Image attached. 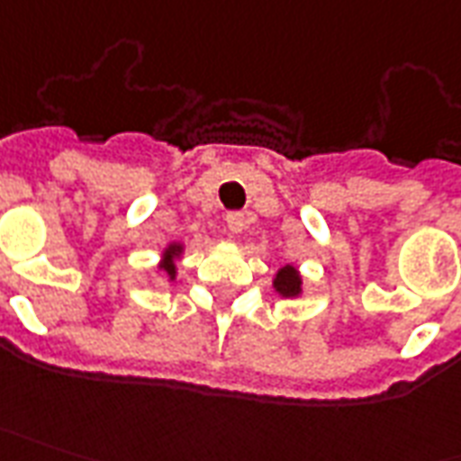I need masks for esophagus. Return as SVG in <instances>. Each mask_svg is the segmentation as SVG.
I'll return each instance as SVG.
<instances>
[{"mask_svg": "<svg viewBox=\"0 0 461 461\" xmlns=\"http://www.w3.org/2000/svg\"><path fill=\"white\" fill-rule=\"evenodd\" d=\"M244 224H247V220H244V214L241 212L227 214V230H230V234H241Z\"/></svg>", "mask_w": 461, "mask_h": 461, "instance_id": "esophagus-1", "label": "esophagus"}]
</instances>
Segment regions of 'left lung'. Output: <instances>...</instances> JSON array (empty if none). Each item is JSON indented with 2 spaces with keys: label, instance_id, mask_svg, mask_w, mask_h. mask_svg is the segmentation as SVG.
Listing matches in <instances>:
<instances>
[{
  "label": "left lung",
  "instance_id": "obj_1",
  "mask_svg": "<svg viewBox=\"0 0 461 461\" xmlns=\"http://www.w3.org/2000/svg\"><path fill=\"white\" fill-rule=\"evenodd\" d=\"M274 291L281 298H300L303 295V276H300L298 266L283 264L274 274Z\"/></svg>",
  "mask_w": 461,
  "mask_h": 461
}]
</instances>
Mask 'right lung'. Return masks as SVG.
Masks as SVG:
<instances>
[{"label":"right lung","instance_id":"add662e5","mask_svg":"<svg viewBox=\"0 0 461 461\" xmlns=\"http://www.w3.org/2000/svg\"><path fill=\"white\" fill-rule=\"evenodd\" d=\"M185 254V244L183 241H170L166 244L161 251V261H158V268L163 271V276L168 278V283H176V276H178V261Z\"/></svg>","mask_w":461,"mask_h":461}]
</instances>
